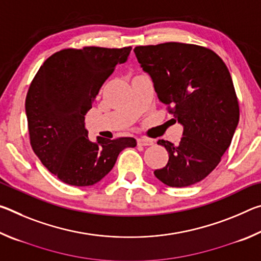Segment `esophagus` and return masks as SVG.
Segmentation results:
<instances>
[{"instance_id":"obj_1","label":"esophagus","mask_w":261,"mask_h":261,"mask_svg":"<svg viewBox=\"0 0 261 261\" xmlns=\"http://www.w3.org/2000/svg\"><path fill=\"white\" fill-rule=\"evenodd\" d=\"M153 139H149V138H146V137H140V138L138 139V145H140V146H151V145H153Z\"/></svg>"}]
</instances>
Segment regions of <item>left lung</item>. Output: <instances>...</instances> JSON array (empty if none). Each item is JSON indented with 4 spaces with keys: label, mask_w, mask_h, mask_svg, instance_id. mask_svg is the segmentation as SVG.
Instances as JSON below:
<instances>
[{
    "label": "left lung",
    "mask_w": 261,
    "mask_h": 261,
    "mask_svg": "<svg viewBox=\"0 0 261 261\" xmlns=\"http://www.w3.org/2000/svg\"><path fill=\"white\" fill-rule=\"evenodd\" d=\"M134 51L151 76L159 100L183 125L178 145L158 141L166 147L169 160L154 175L171 188L200 182L220 163L240 121L227 65L213 50L190 43L138 46Z\"/></svg>",
    "instance_id": "obj_1"
}]
</instances>
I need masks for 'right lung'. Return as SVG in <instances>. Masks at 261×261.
Instances as JSON below:
<instances>
[{
	"instance_id": "1",
	"label": "right lung",
	"mask_w": 261,
	"mask_h": 261,
	"mask_svg": "<svg viewBox=\"0 0 261 261\" xmlns=\"http://www.w3.org/2000/svg\"><path fill=\"white\" fill-rule=\"evenodd\" d=\"M131 47L68 48L45 61L26 95L30 143L51 174L65 184L88 187L113 169L118 154L136 147L132 137L88 139L85 115L102 84Z\"/></svg>"
}]
</instances>
